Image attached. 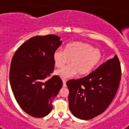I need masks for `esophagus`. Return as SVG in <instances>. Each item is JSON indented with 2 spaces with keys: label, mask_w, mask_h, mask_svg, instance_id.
Instances as JSON below:
<instances>
[{
  "label": "esophagus",
  "mask_w": 129,
  "mask_h": 129,
  "mask_svg": "<svg viewBox=\"0 0 129 129\" xmlns=\"http://www.w3.org/2000/svg\"><path fill=\"white\" fill-rule=\"evenodd\" d=\"M62 83H63V86L66 87L67 86V80L64 79H62Z\"/></svg>",
  "instance_id": "obj_1"
}]
</instances>
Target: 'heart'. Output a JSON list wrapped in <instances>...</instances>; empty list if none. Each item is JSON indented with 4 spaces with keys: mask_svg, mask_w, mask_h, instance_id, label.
<instances>
[{
    "mask_svg": "<svg viewBox=\"0 0 129 129\" xmlns=\"http://www.w3.org/2000/svg\"><path fill=\"white\" fill-rule=\"evenodd\" d=\"M101 57V51L90 44L79 41L72 42L66 45L64 51L57 50L53 53V61L56 67H64L70 60L71 64L57 70L55 74L63 78L73 77L77 73L79 76H85L98 65Z\"/></svg>",
    "mask_w": 129,
    "mask_h": 129,
    "instance_id": "1",
    "label": "heart"
}]
</instances>
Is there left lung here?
I'll return each instance as SVG.
<instances>
[{
	"instance_id": "left-lung-1",
	"label": "left lung",
	"mask_w": 129,
	"mask_h": 129,
	"mask_svg": "<svg viewBox=\"0 0 129 129\" xmlns=\"http://www.w3.org/2000/svg\"><path fill=\"white\" fill-rule=\"evenodd\" d=\"M121 70L117 55L85 77L67 82L69 109L79 119L88 120L107 109L116 95Z\"/></svg>"
}]
</instances>
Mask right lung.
Returning a JSON list of instances; mask_svg holds the SVG:
<instances>
[{
    "mask_svg": "<svg viewBox=\"0 0 129 129\" xmlns=\"http://www.w3.org/2000/svg\"><path fill=\"white\" fill-rule=\"evenodd\" d=\"M62 41L55 35L31 37L18 48L11 60L10 82L16 101L35 118L47 116L52 102L62 86L58 76L47 77L54 70L53 53Z\"/></svg>",
    "mask_w": 129,
    "mask_h": 129,
    "instance_id": "1",
    "label": "right lung"
}]
</instances>
